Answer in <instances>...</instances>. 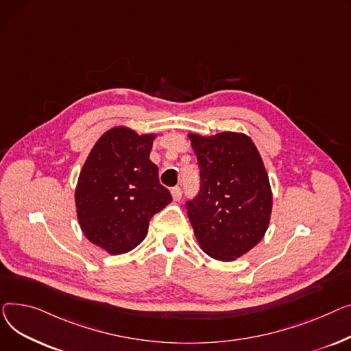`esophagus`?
Instances as JSON below:
<instances>
[{
    "label": "esophagus",
    "instance_id": "34e87169",
    "mask_svg": "<svg viewBox=\"0 0 351 351\" xmlns=\"http://www.w3.org/2000/svg\"><path fill=\"white\" fill-rule=\"evenodd\" d=\"M181 194H182V191H181L180 187H173L171 189V195H173L174 201H180L181 199Z\"/></svg>",
    "mask_w": 351,
    "mask_h": 351
}]
</instances>
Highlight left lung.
Segmentation results:
<instances>
[{
    "label": "left lung",
    "mask_w": 351,
    "mask_h": 351,
    "mask_svg": "<svg viewBox=\"0 0 351 351\" xmlns=\"http://www.w3.org/2000/svg\"><path fill=\"white\" fill-rule=\"evenodd\" d=\"M199 166V191L185 201L201 248L218 261H234L263 238L272 211V193L252 140L225 132L190 134Z\"/></svg>",
    "instance_id": "1"
}]
</instances>
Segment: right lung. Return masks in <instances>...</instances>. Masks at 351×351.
Segmentation results:
<instances>
[{"label":"right lung","mask_w":351,"mask_h":351,"mask_svg":"<svg viewBox=\"0 0 351 351\" xmlns=\"http://www.w3.org/2000/svg\"><path fill=\"white\" fill-rule=\"evenodd\" d=\"M154 134L114 128L93 146L75 193L80 228L112 255L132 251L146 238L154 214L171 202L150 160Z\"/></svg>","instance_id":"obj_1"}]
</instances>
